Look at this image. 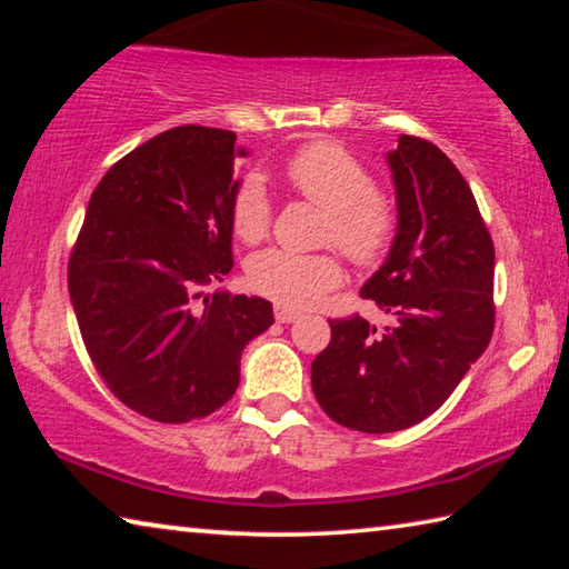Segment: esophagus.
Returning <instances> with one entry per match:
<instances>
[{
  "instance_id": "1",
  "label": "esophagus",
  "mask_w": 569,
  "mask_h": 569,
  "mask_svg": "<svg viewBox=\"0 0 569 569\" xmlns=\"http://www.w3.org/2000/svg\"><path fill=\"white\" fill-rule=\"evenodd\" d=\"M298 311H291V308H283V306H276V321L278 323H293L298 319Z\"/></svg>"
}]
</instances>
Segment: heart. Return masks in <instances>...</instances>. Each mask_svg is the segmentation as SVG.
<instances>
[{
	"mask_svg": "<svg viewBox=\"0 0 569 569\" xmlns=\"http://www.w3.org/2000/svg\"><path fill=\"white\" fill-rule=\"evenodd\" d=\"M283 178L308 203L326 210L321 240L333 243L356 266H377L397 236V210L373 188L371 172L336 142H311L283 166ZM273 206L263 180L248 176L230 203L236 236L256 243L268 236ZM343 271L333 253L263 250L250 258L248 283L286 308H308L341 283Z\"/></svg>",
	"mask_w": 569,
	"mask_h": 569,
	"instance_id": "obj_1",
	"label": "heart"
}]
</instances>
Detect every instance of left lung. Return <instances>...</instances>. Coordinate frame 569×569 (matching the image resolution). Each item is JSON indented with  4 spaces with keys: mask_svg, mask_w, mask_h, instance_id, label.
<instances>
[{
    "mask_svg": "<svg viewBox=\"0 0 569 569\" xmlns=\"http://www.w3.org/2000/svg\"><path fill=\"white\" fill-rule=\"evenodd\" d=\"M397 238L363 283L393 323L359 313L329 319L331 341L311 363L329 417L366 435L413 427L435 413L495 331V243L471 188L435 142L401 134L389 152Z\"/></svg>",
    "mask_w": 569,
    "mask_h": 569,
    "instance_id": "8db88e82",
    "label": "left lung"
}]
</instances>
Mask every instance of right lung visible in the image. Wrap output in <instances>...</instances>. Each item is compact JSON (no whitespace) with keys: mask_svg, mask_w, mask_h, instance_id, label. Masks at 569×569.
<instances>
[{"mask_svg":"<svg viewBox=\"0 0 569 569\" xmlns=\"http://www.w3.org/2000/svg\"><path fill=\"white\" fill-rule=\"evenodd\" d=\"M236 132L182 124L104 172L67 266L94 369L124 407L160 423L233 397L240 353L273 323L266 298L203 288L233 268Z\"/></svg>","mask_w":569,"mask_h":569,"instance_id":"add662e5","label":"right lung"}]
</instances>
